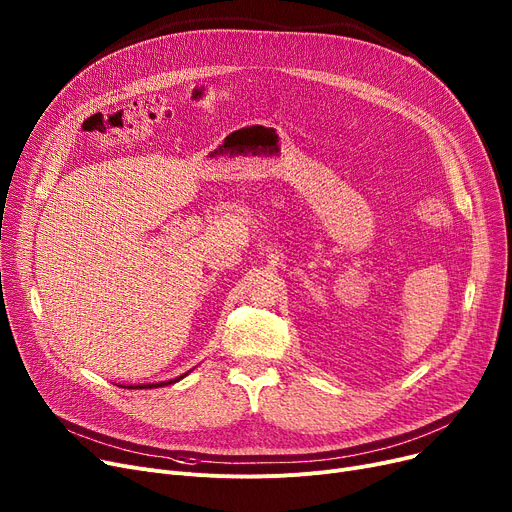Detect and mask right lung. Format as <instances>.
I'll return each mask as SVG.
<instances>
[{"mask_svg": "<svg viewBox=\"0 0 512 512\" xmlns=\"http://www.w3.org/2000/svg\"><path fill=\"white\" fill-rule=\"evenodd\" d=\"M193 371V369H191ZM191 371H186V373H182L180 378H174V380H168V382H159V384H134V386H120V388H128V390H139V388H159V386H170V384H176V382H180L184 375H188Z\"/></svg>", "mask_w": 512, "mask_h": 512, "instance_id": "obj_1", "label": "right lung"}]
</instances>
